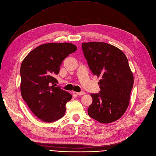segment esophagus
Returning a JSON list of instances; mask_svg holds the SVG:
<instances>
[{"label":"esophagus","mask_w":156,"mask_h":156,"mask_svg":"<svg viewBox=\"0 0 156 156\" xmlns=\"http://www.w3.org/2000/svg\"><path fill=\"white\" fill-rule=\"evenodd\" d=\"M76 94L78 96H82L85 94V93L84 92H79V93H76Z\"/></svg>","instance_id":"obj_1"}]
</instances>
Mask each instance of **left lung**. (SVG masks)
Here are the masks:
<instances>
[{"label": "left lung", "mask_w": 156, "mask_h": 156, "mask_svg": "<svg viewBox=\"0 0 156 156\" xmlns=\"http://www.w3.org/2000/svg\"><path fill=\"white\" fill-rule=\"evenodd\" d=\"M82 46L92 73L101 78L99 93L90 94L89 116L101 123L114 122L127 109L134 84L127 58L122 50L105 42H84Z\"/></svg>", "instance_id": "obj_1"}]
</instances>
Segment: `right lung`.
Masks as SVG:
<instances>
[{
  "label": "right lung",
  "mask_w": 156,
  "mask_h": 156,
  "mask_svg": "<svg viewBox=\"0 0 156 156\" xmlns=\"http://www.w3.org/2000/svg\"><path fill=\"white\" fill-rule=\"evenodd\" d=\"M71 43H48L32 50L20 67V92L32 112L44 122L62 118L72 95L56 87L62 61L76 51Z\"/></svg>",
  "instance_id": "add662e5"
}]
</instances>
